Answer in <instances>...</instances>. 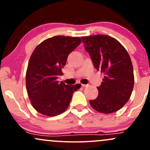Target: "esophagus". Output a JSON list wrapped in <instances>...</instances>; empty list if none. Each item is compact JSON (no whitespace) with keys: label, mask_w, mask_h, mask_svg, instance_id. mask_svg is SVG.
I'll use <instances>...</instances> for the list:
<instances>
[{"label":"esophagus","mask_w":150,"mask_h":150,"mask_svg":"<svg viewBox=\"0 0 150 150\" xmlns=\"http://www.w3.org/2000/svg\"><path fill=\"white\" fill-rule=\"evenodd\" d=\"M89 85H84V84H82V87H87V86H88Z\"/></svg>","instance_id":"34e87169"}]
</instances>
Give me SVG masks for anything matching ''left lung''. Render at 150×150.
Segmentation results:
<instances>
[{
    "instance_id": "obj_1",
    "label": "left lung",
    "mask_w": 150,
    "mask_h": 150,
    "mask_svg": "<svg viewBox=\"0 0 150 150\" xmlns=\"http://www.w3.org/2000/svg\"><path fill=\"white\" fill-rule=\"evenodd\" d=\"M82 39L94 68L105 75L97 87L99 95L89 104L100 113L117 111L126 104L133 89V68L129 54L119 42L109 36L93 35Z\"/></svg>"
}]
</instances>
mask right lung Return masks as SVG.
Wrapping results in <instances>:
<instances>
[{
  "label": "right lung",
  "mask_w": 150,
  "mask_h": 150,
  "mask_svg": "<svg viewBox=\"0 0 150 150\" xmlns=\"http://www.w3.org/2000/svg\"><path fill=\"white\" fill-rule=\"evenodd\" d=\"M80 37L56 36L46 39L35 48L27 73L26 87L33 107L39 113L55 116L69 106L75 85L57 81L68 55L80 44Z\"/></svg>",
  "instance_id": "obj_1"
}]
</instances>
